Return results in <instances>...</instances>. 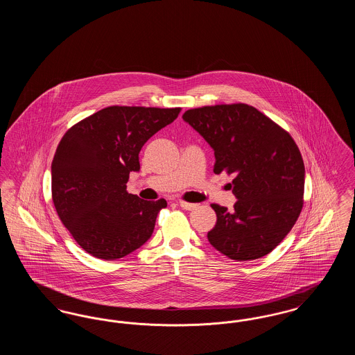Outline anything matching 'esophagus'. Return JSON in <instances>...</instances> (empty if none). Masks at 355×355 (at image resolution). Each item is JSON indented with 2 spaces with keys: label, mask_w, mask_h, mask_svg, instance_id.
Wrapping results in <instances>:
<instances>
[{
  "label": "esophagus",
  "mask_w": 355,
  "mask_h": 355,
  "mask_svg": "<svg viewBox=\"0 0 355 355\" xmlns=\"http://www.w3.org/2000/svg\"><path fill=\"white\" fill-rule=\"evenodd\" d=\"M180 206L185 210H193L194 207H197V203L186 202V201H180Z\"/></svg>",
  "instance_id": "obj_1"
}]
</instances>
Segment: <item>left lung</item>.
<instances>
[{
	"label": "left lung",
	"mask_w": 355,
	"mask_h": 355,
	"mask_svg": "<svg viewBox=\"0 0 355 355\" xmlns=\"http://www.w3.org/2000/svg\"><path fill=\"white\" fill-rule=\"evenodd\" d=\"M182 119L214 150V173L236 175L230 185L238 200L234 210L211 205L217 223L207 233L209 242L236 261L270 253L304 206V165L297 144L246 103L190 109Z\"/></svg>",
	"instance_id": "1"
}]
</instances>
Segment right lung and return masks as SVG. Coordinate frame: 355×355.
Segmentation results:
<instances>
[{
    "label": "right lung",
    "mask_w": 355,
    "mask_h": 355,
    "mask_svg": "<svg viewBox=\"0 0 355 355\" xmlns=\"http://www.w3.org/2000/svg\"><path fill=\"white\" fill-rule=\"evenodd\" d=\"M181 107L109 106L71 126L51 162V197L57 214L86 253L119 259L153 234L168 203L126 191L139 171L145 142L178 117Z\"/></svg>",
    "instance_id": "add662e5"
}]
</instances>
